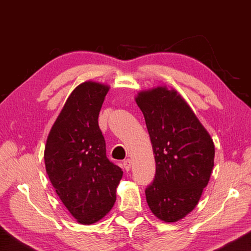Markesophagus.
Listing matches in <instances>:
<instances>
[{
	"label": "esophagus",
	"instance_id": "obj_1",
	"mask_svg": "<svg viewBox=\"0 0 251 251\" xmlns=\"http://www.w3.org/2000/svg\"><path fill=\"white\" fill-rule=\"evenodd\" d=\"M123 166H124V169L126 172H129L130 171V167H131V160L129 158H127L124 160V163H123Z\"/></svg>",
	"mask_w": 251,
	"mask_h": 251
}]
</instances>
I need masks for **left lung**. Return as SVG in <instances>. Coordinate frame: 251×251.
<instances>
[{
	"instance_id": "obj_1",
	"label": "left lung",
	"mask_w": 251,
	"mask_h": 251,
	"mask_svg": "<svg viewBox=\"0 0 251 251\" xmlns=\"http://www.w3.org/2000/svg\"><path fill=\"white\" fill-rule=\"evenodd\" d=\"M145 117L156 161L145 190L157 218L176 223L194 210L214 168L215 145L193 109L174 88L157 86L135 97Z\"/></svg>"
}]
</instances>
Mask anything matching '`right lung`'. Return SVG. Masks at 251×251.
Returning a JSON list of instances; mask_svg holds the SVG:
<instances>
[{
  "label": "right lung",
  "instance_id": "1",
  "mask_svg": "<svg viewBox=\"0 0 251 251\" xmlns=\"http://www.w3.org/2000/svg\"><path fill=\"white\" fill-rule=\"evenodd\" d=\"M108 85L86 80L71 93L50 128L44 151L50 182L67 210L82 225L112 209L122 169L106 157L99 115Z\"/></svg>",
  "mask_w": 251,
  "mask_h": 251
}]
</instances>
